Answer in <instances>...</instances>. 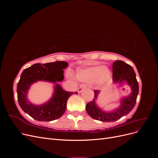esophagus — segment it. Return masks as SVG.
Returning <instances> with one entry per match:
<instances>
[{
  "label": "esophagus",
  "mask_w": 158,
  "mask_h": 158,
  "mask_svg": "<svg viewBox=\"0 0 158 158\" xmlns=\"http://www.w3.org/2000/svg\"><path fill=\"white\" fill-rule=\"evenodd\" d=\"M85 88H86V86H85V85H80V87L78 88V93L82 92L84 89H85Z\"/></svg>",
  "instance_id": "esophagus-1"
}]
</instances>
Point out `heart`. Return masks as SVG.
<instances>
[{"label": "heart", "instance_id": "obj_1", "mask_svg": "<svg viewBox=\"0 0 158 158\" xmlns=\"http://www.w3.org/2000/svg\"><path fill=\"white\" fill-rule=\"evenodd\" d=\"M110 71L103 66H95L84 69H79L76 74L78 80L82 82H91L99 79L104 82L110 77Z\"/></svg>", "mask_w": 158, "mask_h": 158}]
</instances>
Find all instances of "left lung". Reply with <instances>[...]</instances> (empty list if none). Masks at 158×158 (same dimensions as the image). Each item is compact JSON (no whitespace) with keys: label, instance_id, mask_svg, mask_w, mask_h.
Segmentation results:
<instances>
[{"label":"left lung","instance_id":"8db88e82","mask_svg":"<svg viewBox=\"0 0 158 158\" xmlns=\"http://www.w3.org/2000/svg\"><path fill=\"white\" fill-rule=\"evenodd\" d=\"M112 68L113 82L120 84L127 82L131 86L132 92L128 96L122 98L121 106L118 109L111 112H106L100 109L95 103L98 94L100 92L99 90H94L95 94L93 101L87 103L85 109L91 117L102 122H113L127 115L135 107L139 92L135 72L131 65L122 60H116L113 63Z\"/></svg>","mask_w":158,"mask_h":158}]
</instances>
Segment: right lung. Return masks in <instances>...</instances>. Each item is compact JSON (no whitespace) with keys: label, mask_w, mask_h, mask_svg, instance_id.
I'll list each match as a JSON object with an SVG mask.
<instances>
[{"label":"right lung","mask_w":158,"mask_h":158,"mask_svg":"<svg viewBox=\"0 0 158 158\" xmlns=\"http://www.w3.org/2000/svg\"><path fill=\"white\" fill-rule=\"evenodd\" d=\"M64 61H55L46 64L37 63L22 72L17 85L18 100L22 109L33 118L39 121H51L60 118L66 111V103L74 92H66L56 84L52 97L44 104L37 106L27 99L31 84L37 81L56 83L64 79L63 69L68 66Z\"/></svg>","instance_id":"right-lung-1"}]
</instances>
